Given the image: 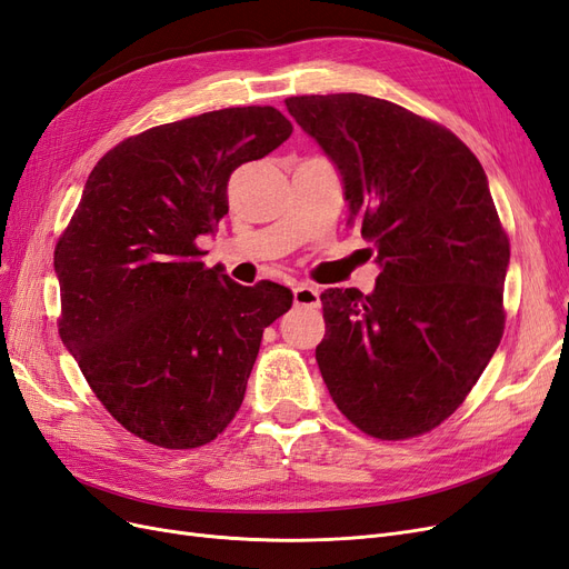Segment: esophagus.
I'll list each match as a JSON object with an SVG mask.
<instances>
[{"label":"esophagus","mask_w":569,"mask_h":569,"mask_svg":"<svg viewBox=\"0 0 569 569\" xmlns=\"http://www.w3.org/2000/svg\"><path fill=\"white\" fill-rule=\"evenodd\" d=\"M293 303L301 308H320V291L316 287L299 284L293 289Z\"/></svg>","instance_id":"esophagus-1"}]
</instances>
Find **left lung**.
<instances>
[{
  "mask_svg": "<svg viewBox=\"0 0 569 569\" xmlns=\"http://www.w3.org/2000/svg\"><path fill=\"white\" fill-rule=\"evenodd\" d=\"M287 110L339 171L381 268L369 293L322 291L329 396L369 436H421L471 393L503 335L511 249L485 169L452 131L375 96H291Z\"/></svg>",
  "mask_w": 569,
  "mask_h": 569,
  "instance_id": "left-lung-1",
  "label": "left lung"
}]
</instances>
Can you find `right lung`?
Returning a JSON list of instances; mask_svg holds the SVG:
<instances>
[{
  "label": "right lung",
  "mask_w": 569,
  "mask_h": 569,
  "mask_svg": "<svg viewBox=\"0 0 569 569\" xmlns=\"http://www.w3.org/2000/svg\"><path fill=\"white\" fill-rule=\"evenodd\" d=\"M289 133L270 106L213 110L122 141L89 173L53 253L58 331L133 436L200 447L240 409L263 329L293 293L204 268L198 240L228 213L230 173Z\"/></svg>",
  "instance_id": "add662e5"
}]
</instances>
